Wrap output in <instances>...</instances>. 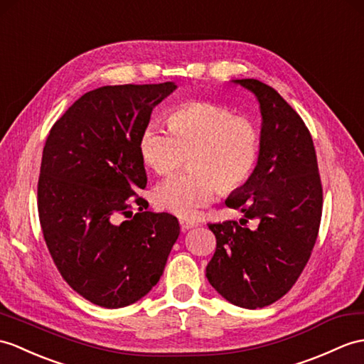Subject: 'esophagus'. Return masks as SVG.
<instances>
[{
	"mask_svg": "<svg viewBox=\"0 0 364 364\" xmlns=\"http://www.w3.org/2000/svg\"><path fill=\"white\" fill-rule=\"evenodd\" d=\"M180 226H181V231H189V230H192V228H196L197 223L192 220H186V218H181Z\"/></svg>",
	"mask_w": 364,
	"mask_h": 364,
	"instance_id": "esophagus-1",
	"label": "esophagus"
}]
</instances>
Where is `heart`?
Here are the masks:
<instances>
[{
	"label": "heart",
	"mask_w": 364,
	"mask_h": 364,
	"mask_svg": "<svg viewBox=\"0 0 364 364\" xmlns=\"http://www.w3.org/2000/svg\"><path fill=\"white\" fill-rule=\"evenodd\" d=\"M168 127L149 122L139 134L142 161L159 175L178 168L191 155L188 173L159 183L155 203L181 218L197 217L220 188L232 191L250 180L259 158V132L248 117L214 102H189L168 114Z\"/></svg>",
	"instance_id": "1"
}]
</instances>
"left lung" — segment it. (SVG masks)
Returning <instances> with one entry per match:
<instances>
[{
  "mask_svg": "<svg viewBox=\"0 0 364 364\" xmlns=\"http://www.w3.org/2000/svg\"><path fill=\"white\" fill-rule=\"evenodd\" d=\"M232 83L256 96L262 124L255 172L225 203L257 218L259 226L209 223L217 248L206 277L234 306L260 309L281 299L306 267L319 230L323 188L314 141L301 116L264 82Z\"/></svg>",
  "mask_w": 364,
  "mask_h": 364,
  "instance_id": "8db88e82",
  "label": "left lung"
}]
</instances>
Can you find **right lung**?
Wrapping results in <instances>:
<instances>
[{
  "label": "right lung",
  "mask_w": 364,
  "mask_h": 364,
  "mask_svg": "<svg viewBox=\"0 0 364 364\" xmlns=\"http://www.w3.org/2000/svg\"><path fill=\"white\" fill-rule=\"evenodd\" d=\"M175 90L173 82L100 87L75 100L48 134L41 230L65 281L96 306L121 309L146 296L180 235L176 217L146 210L134 193L147 184L139 134Z\"/></svg>",
  "instance_id": "add662e5"
}]
</instances>
